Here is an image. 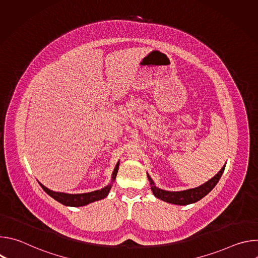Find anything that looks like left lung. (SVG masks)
Returning <instances> with one entry per match:
<instances>
[{
	"label": "left lung",
	"mask_w": 258,
	"mask_h": 258,
	"mask_svg": "<svg viewBox=\"0 0 258 258\" xmlns=\"http://www.w3.org/2000/svg\"><path fill=\"white\" fill-rule=\"evenodd\" d=\"M226 165L223 166V168L218 171L217 174H215L211 179L203 183L202 186L186 190V191H180V192H169V191H164L159 188H156L154 186V182L152 181L151 177L148 174V178L150 180V183L152 185V191L155 197L171 204H176V205H188L191 203H195L205 197L214 187L216 183L218 182L220 176H222L224 170H225Z\"/></svg>",
	"instance_id": "8db88e82"
}]
</instances>
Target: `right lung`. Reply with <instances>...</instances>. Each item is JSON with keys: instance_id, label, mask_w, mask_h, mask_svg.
<instances>
[{"instance_id": "1", "label": "right lung", "mask_w": 258, "mask_h": 258, "mask_svg": "<svg viewBox=\"0 0 258 258\" xmlns=\"http://www.w3.org/2000/svg\"><path fill=\"white\" fill-rule=\"evenodd\" d=\"M118 167H119V162L116 164L114 171L112 173V181L115 179L117 171H118ZM41 187L44 189V191L49 194L52 198H54L55 200H57L58 202L66 205V206H73V207H78V206H85L87 204H90L94 201L97 200H101L103 198H105L110 189H111V185H108L105 188H103L102 190H98V191H94L91 193H85V194H65V193H58V192H54L49 190L48 188H46L45 186H43L42 183H40Z\"/></svg>"}]
</instances>
